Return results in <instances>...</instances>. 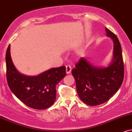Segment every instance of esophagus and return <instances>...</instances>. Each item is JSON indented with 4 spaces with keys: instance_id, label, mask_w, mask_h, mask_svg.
Segmentation results:
<instances>
[{
    "instance_id": "esophagus-1",
    "label": "esophagus",
    "mask_w": 132,
    "mask_h": 132,
    "mask_svg": "<svg viewBox=\"0 0 132 132\" xmlns=\"http://www.w3.org/2000/svg\"><path fill=\"white\" fill-rule=\"evenodd\" d=\"M66 73L67 74H69L71 72V70H72V67H71V65L68 64L66 66Z\"/></svg>"
}]
</instances>
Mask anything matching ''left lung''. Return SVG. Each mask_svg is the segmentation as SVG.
<instances>
[{
  "label": "left lung",
  "instance_id": "8db88e82",
  "mask_svg": "<svg viewBox=\"0 0 132 132\" xmlns=\"http://www.w3.org/2000/svg\"><path fill=\"white\" fill-rule=\"evenodd\" d=\"M106 35L113 40V60L108 67L96 68L82 58L72 70L76 90L81 100L89 106L108 101L119 89L123 80L124 66L121 45L118 38L106 28Z\"/></svg>",
  "mask_w": 132,
  "mask_h": 132
}]
</instances>
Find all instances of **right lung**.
Instances as JSON below:
<instances>
[{
  "instance_id": "obj_1",
  "label": "right lung",
  "mask_w": 132,
  "mask_h": 132,
  "mask_svg": "<svg viewBox=\"0 0 132 132\" xmlns=\"http://www.w3.org/2000/svg\"><path fill=\"white\" fill-rule=\"evenodd\" d=\"M10 45L5 55L7 80L13 94L28 107L45 109L56 100V85L66 76V66L52 68L37 76L20 74L13 63Z\"/></svg>"
}]
</instances>
